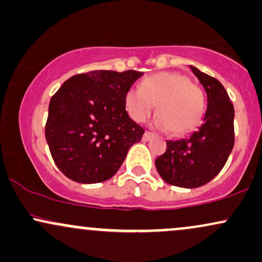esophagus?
Masks as SVG:
<instances>
[{"mask_svg":"<svg viewBox=\"0 0 262 262\" xmlns=\"http://www.w3.org/2000/svg\"><path fill=\"white\" fill-rule=\"evenodd\" d=\"M151 138H154V133H151V132L146 130L145 133H144V135H143V140L144 141H148V140L151 139Z\"/></svg>","mask_w":262,"mask_h":262,"instance_id":"obj_1","label":"esophagus"}]
</instances>
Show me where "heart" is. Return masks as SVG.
Returning <instances> with one entry per match:
<instances>
[{
  "label": "heart",
  "mask_w": 262,
  "mask_h": 262,
  "mask_svg": "<svg viewBox=\"0 0 262 262\" xmlns=\"http://www.w3.org/2000/svg\"><path fill=\"white\" fill-rule=\"evenodd\" d=\"M124 104L135 122L148 119L156 104L154 124L162 130L183 134L193 130L204 114L202 90L180 73H158L145 77L140 89L125 92Z\"/></svg>",
  "instance_id": "b5f03b06"
}]
</instances>
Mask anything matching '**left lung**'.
<instances>
[{"instance_id": "1", "label": "left lung", "mask_w": 262, "mask_h": 262, "mask_svg": "<svg viewBox=\"0 0 262 262\" xmlns=\"http://www.w3.org/2000/svg\"><path fill=\"white\" fill-rule=\"evenodd\" d=\"M191 70L207 93L203 123L188 138L167 140L166 151L155 160L165 182L196 188L212 181L223 169L234 146V106L214 77L194 66Z\"/></svg>"}]
</instances>
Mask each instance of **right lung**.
I'll use <instances>...</instances> for the list:
<instances>
[{"label":"right lung","instance_id":"obj_1","mask_svg":"<svg viewBox=\"0 0 262 262\" xmlns=\"http://www.w3.org/2000/svg\"><path fill=\"white\" fill-rule=\"evenodd\" d=\"M135 70H95L66 80L49 103L45 138L66 177L80 183L111 179L144 129L125 111L124 96L143 76Z\"/></svg>","mask_w":262,"mask_h":262}]
</instances>
